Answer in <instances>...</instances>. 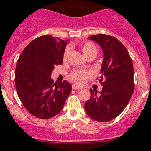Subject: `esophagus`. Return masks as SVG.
<instances>
[{
	"mask_svg": "<svg viewBox=\"0 0 151 151\" xmlns=\"http://www.w3.org/2000/svg\"><path fill=\"white\" fill-rule=\"evenodd\" d=\"M72 88H73V90H81V89L80 87L77 86V85H75V84H73V86H72Z\"/></svg>",
	"mask_w": 151,
	"mask_h": 151,
	"instance_id": "34e87169",
	"label": "esophagus"
}]
</instances>
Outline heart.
Wrapping results in <instances>:
<instances>
[{
	"instance_id": "b5f03b06",
	"label": "heart",
	"mask_w": 151,
	"mask_h": 151,
	"mask_svg": "<svg viewBox=\"0 0 151 151\" xmlns=\"http://www.w3.org/2000/svg\"><path fill=\"white\" fill-rule=\"evenodd\" d=\"M81 49L82 52L85 57L91 56V55H94V56H96L97 52H98V49H97L96 46L90 42H84L83 44H81ZM69 52V49H67L65 50L64 54H63V60H66L67 59ZM91 76V73L88 70H75V71L72 72L70 73V78L72 81L74 82L75 84H83L88 78H90Z\"/></svg>"
}]
</instances>
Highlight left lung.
Here are the masks:
<instances>
[{
    "label": "left lung",
    "instance_id": "obj_1",
    "mask_svg": "<svg viewBox=\"0 0 151 151\" xmlns=\"http://www.w3.org/2000/svg\"><path fill=\"white\" fill-rule=\"evenodd\" d=\"M103 52L99 81L102 90L90 89L91 98L84 104L88 116L99 122L116 118L128 105L134 91L133 62L128 51L117 39L105 34L91 35Z\"/></svg>",
    "mask_w": 151,
    "mask_h": 151
}]
</instances>
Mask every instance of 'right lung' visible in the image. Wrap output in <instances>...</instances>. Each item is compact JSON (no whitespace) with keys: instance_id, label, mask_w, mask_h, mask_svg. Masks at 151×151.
<instances>
[{"instance_id":"1","label":"right lung","mask_w":151,"mask_h":151,"mask_svg":"<svg viewBox=\"0 0 151 151\" xmlns=\"http://www.w3.org/2000/svg\"><path fill=\"white\" fill-rule=\"evenodd\" d=\"M70 40L45 35L32 41L19 56L15 69V88L22 103L32 116L42 119L60 113L72 86L51 78L56 65L63 63Z\"/></svg>"}]
</instances>
